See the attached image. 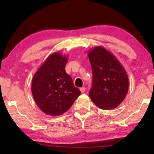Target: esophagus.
<instances>
[{
    "mask_svg": "<svg viewBox=\"0 0 154 154\" xmlns=\"http://www.w3.org/2000/svg\"><path fill=\"white\" fill-rule=\"evenodd\" d=\"M80 91H81V92L82 93H84L85 92V88H80Z\"/></svg>",
    "mask_w": 154,
    "mask_h": 154,
    "instance_id": "obj_1",
    "label": "esophagus"
}]
</instances>
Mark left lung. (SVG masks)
<instances>
[{
  "label": "left lung",
  "mask_w": 154,
  "mask_h": 154,
  "mask_svg": "<svg viewBox=\"0 0 154 154\" xmlns=\"http://www.w3.org/2000/svg\"><path fill=\"white\" fill-rule=\"evenodd\" d=\"M93 81L89 96L101 109L116 108L124 100L129 82L126 70L116 57L102 46L88 52Z\"/></svg>",
  "instance_id": "left-lung-1"
}]
</instances>
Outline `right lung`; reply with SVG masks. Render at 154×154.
Instances as JSON below:
<instances>
[{"mask_svg": "<svg viewBox=\"0 0 154 154\" xmlns=\"http://www.w3.org/2000/svg\"><path fill=\"white\" fill-rule=\"evenodd\" d=\"M68 57L60 52L51 54L34 75L31 90L36 105L43 113L62 115L81 94L65 71Z\"/></svg>", "mask_w": 154, "mask_h": 154, "instance_id": "right-lung-1", "label": "right lung"}]
</instances>
